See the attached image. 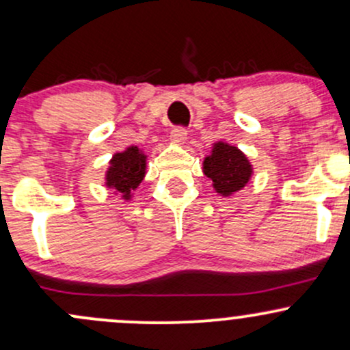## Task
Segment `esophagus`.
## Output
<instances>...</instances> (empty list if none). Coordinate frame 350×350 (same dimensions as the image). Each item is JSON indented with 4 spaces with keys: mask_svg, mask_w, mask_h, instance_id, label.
<instances>
[{
    "mask_svg": "<svg viewBox=\"0 0 350 350\" xmlns=\"http://www.w3.org/2000/svg\"><path fill=\"white\" fill-rule=\"evenodd\" d=\"M186 139H187V131H186V128L178 126V128H174V130L171 131V142H172V143H176V144H184V143H186Z\"/></svg>",
    "mask_w": 350,
    "mask_h": 350,
    "instance_id": "34e87169",
    "label": "esophagus"
}]
</instances>
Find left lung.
<instances>
[{
  "instance_id": "left-lung-1",
  "label": "left lung",
  "mask_w": 350,
  "mask_h": 350,
  "mask_svg": "<svg viewBox=\"0 0 350 350\" xmlns=\"http://www.w3.org/2000/svg\"><path fill=\"white\" fill-rule=\"evenodd\" d=\"M202 171L208 179H212L215 192L224 198L243 189L253 174L247 156L237 146L224 142L214 143L212 152L204 159Z\"/></svg>"
}]
</instances>
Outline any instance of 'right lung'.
I'll return each instance as SVG.
<instances>
[{"label": "right lung", "instance_id": "right-lung-1", "mask_svg": "<svg viewBox=\"0 0 350 350\" xmlns=\"http://www.w3.org/2000/svg\"><path fill=\"white\" fill-rule=\"evenodd\" d=\"M144 174H146V154L138 146H128L110 159V166L105 174V186L120 192L122 199L130 200L131 192L139 186Z\"/></svg>", "mask_w": 350, "mask_h": 350}]
</instances>
